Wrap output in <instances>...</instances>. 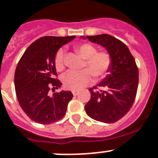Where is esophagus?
Listing matches in <instances>:
<instances>
[{
	"instance_id": "34e87169",
	"label": "esophagus",
	"mask_w": 158,
	"mask_h": 158,
	"mask_svg": "<svg viewBox=\"0 0 158 158\" xmlns=\"http://www.w3.org/2000/svg\"><path fill=\"white\" fill-rule=\"evenodd\" d=\"M78 93H79V91L78 90H73L72 91V94L74 95V96H76V95H78Z\"/></svg>"
}]
</instances>
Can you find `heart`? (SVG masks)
Masks as SVG:
<instances>
[{
    "mask_svg": "<svg viewBox=\"0 0 158 158\" xmlns=\"http://www.w3.org/2000/svg\"><path fill=\"white\" fill-rule=\"evenodd\" d=\"M75 50L85 59L83 66L84 70L79 72L68 73L63 78L65 88L70 90H80L92 83L94 77L97 80H101L108 75L112 66V57L108 51H97L96 46L88 43L77 44ZM54 66L58 72H62L66 69L63 49H59L55 55Z\"/></svg>",
    "mask_w": 158,
    "mask_h": 158,
    "instance_id": "b5f03b06",
    "label": "heart"
}]
</instances>
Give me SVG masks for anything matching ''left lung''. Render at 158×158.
<instances>
[{
	"mask_svg": "<svg viewBox=\"0 0 158 158\" xmlns=\"http://www.w3.org/2000/svg\"><path fill=\"white\" fill-rule=\"evenodd\" d=\"M107 49L112 57L110 73L97 87L89 89L86 113L97 121L113 123L127 114L136 97L139 70L134 57L123 42L108 34L87 36ZM99 87H104L101 90Z\"/></svg>",
	"mask_w": 158,
	"mask_h": 158,
	"instance_id": "1",
	"label": "left lung"
}]
</instances>
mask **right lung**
I'll return each instance as SVG.
<instances>
[{
	"instance_id": "right-lung-1",
	"label": "right lung",
	"mask_w": 158,
	"mask_h": 158,
	"mask_svg": "<svg viewBox=\"0 0 158 158\" xmlns=\"http://www.w3.org/2000/svg\"><path fill=\"white\" fill-rule=\"evenodd\" d=\"M72 36H44L31 44L19 60L15 74V91L21 108L32 121L50 124L64 117L68 103L73 98L71 92H48L58 89L54 66L55 55Z\"/></svg>"
}]
</instances>
